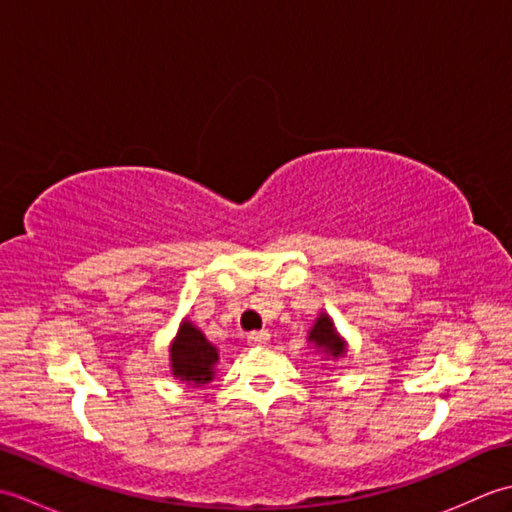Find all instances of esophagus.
<instances>
[{
  "label": "esophagus",
  "instance_id": "esophagus-1",
  "mask_svg": "<svg viewBox=\"0 0 512 512\" xmlns=\"http://www.w3.org/2000/svg\"><path fill=\"white\" fill-rule=\"evenodd\" d=\"M268 341H270V334H268L266 330H262V332H250V334H248V343L255 345V347L268 345Z\"/></svg>",
  "mask_w": 512,
  "mask_h": 512
}]
</instances>
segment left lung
Wrapping results in <instances>:
<instances>
[{
	"mask_svg": "<svg viewBox=\"0 0 512 512\" xmlns=\"http://www.w3.org/2000/svg\"><path fill=\"white\" fill-rule=\"evenodd\" d=\"M308 343L314 347V352L323 356V361H339V358L347 354V341L336 330L334 319L323 310L308 330Z\"/></svg>",
	"mask_w": 512,
	"mask_h": 512,
	"instance_id": "1",
	"label": "left lung"
}]
</instances>
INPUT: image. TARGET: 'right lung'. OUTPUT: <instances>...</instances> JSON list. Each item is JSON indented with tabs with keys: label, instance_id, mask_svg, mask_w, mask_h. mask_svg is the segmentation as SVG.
I'll list each match as a JSON object with an SVG mask.
<instances>
[{
	"label": "right lung",
	"instance_id": "right-lung-1",
	"mask_svg": "<svg viewBox=\"0 0 512 512\" xmlns=\"http://www.w3.org/2000/svg\"><path fill=\"white\" fill-rule=\"evenodd\" d=\"M217 363H220L217 347L206 339L200 328H195L189 317H184L169 345V367L173 378L191 387H204L215 378Z\"/></svg>",
	"mask_w": 512,
	"mask_h": 512
}]
</instances>
